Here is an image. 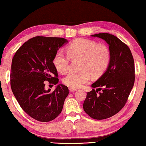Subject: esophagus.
<instances>
[{
    "instance_id": "esophagus-1",
    "label": "esophagus",
    "mask_w": 146,
    "mask_h": 146,
    "mask_svg": "<svg viewBox=\"0 0 146 146\" xmlns=\"http://www.w3.org/2000/svg\"><path fill=\"white\" fill-rule=\"evenodd\" d=\"M69 90L70 91V92H75V91H76L77 90L76 89V88H74L70 87V88H69Z\"/></svg>"
}]
</instances>
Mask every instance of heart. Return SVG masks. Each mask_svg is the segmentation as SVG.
Segmentation results:
<instances>
[{
  "label": "heart",
  "mask_w": 146,
  "mask_h": 146,
  "mask_svg": "<svg viewBox=\"0 0 146 146\" xmlns=\"http://www.w3.org/2000/svg\"><path fill=\"white\" fill-rule=\"evenodd\" d=\"M67 54L58 50L55 54L53 64L59 72L66 74L70 68V59L80 58L79 72H71L63 79L68 86L78 88L94 78L101 76L106 71L111 60L109 48L92 40L76 39L68 45Z\"/></svg>",
  "instance_id": "1"
}]
</instances>
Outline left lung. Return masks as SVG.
<instances>
[{"mask_svg": "<svg viewBox=\"0 0 146 146\" xmlns=\"http://www.w3.org/2000/svg\"><path fill=\"white\" fill-rule=\"evenodd\" d=\"M92 36L108 44L111 60L106 72L92 84L93 89L87 93L83 108L92 118L104 119L118 113L127 102L134 84V60L129 47L115 36L99 33Z\"/></svg>", "mask_w": 146, "mask_h": 146, "instance_id": "1", "label": "left lung"}]
</instances>
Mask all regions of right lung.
Listing matches in <instances>:
<instances>
[{"label":"right lung","mask_w":146,"mask_h":146,"mask_svg":"<svg viewBox=\"0 0 146 146\" xmlns=\"http://www.w3.org/2000/svg\"><path fill=\"white\" fill-rule=\"evenodd\" d=\"M66 39L36 36L24 43L13 56L11 86L22 109L36 120L47 122L54 119L63 108L69 90L63 84L53 92L45 90V81L58 83L53 58Z\"/></svg>","instance_id":"obj_1"}]
</instances>
